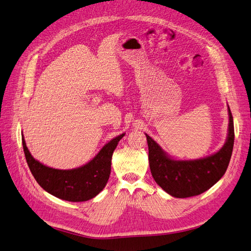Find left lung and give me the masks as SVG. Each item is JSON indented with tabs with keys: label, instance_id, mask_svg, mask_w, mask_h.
Masks as SVG:
<instances>
[{
	"label": "left lung",
	"instance_id": "obj_1",
	"mask_svg": "<svg viewBox=\"0 0 251 251\" xmlns=\"http://www.w3.org/2000/svg\"><path fill=\"white\" fill-rule=\"evenodd\" d=\"M228 134L226 141L216 153L197 160H174L160 145L146 135L150 168L153 179L174 197L186 198L203 193L223 176L234 148V119L228 107Z\"/></svg>",
	"mask_w": 251,
	"mask_h": 251
}]
</instances>
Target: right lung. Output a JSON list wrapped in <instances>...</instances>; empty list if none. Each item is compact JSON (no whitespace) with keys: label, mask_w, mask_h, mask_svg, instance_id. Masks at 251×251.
Here are the masks:
<instances>
[{"label":"right lung","mask_w":251,"mask_h":251,"mask_svg":"<svg viewBox=\"0 0 251 251\" xmlns=\"http://www.w3.org/2000/svg\"><path fill=\"white\" fill-rule=\"evenodd\" d=\"M125 134L108 142L90 162L75 169L61 170L43 165L34 159L24 135L23 148L28 166L40 187L50 194L67 201H86L96 197L105 188L111 172L112 154Z\"/></svg>","instance_id":"right-lung-1"}]
</instances>
